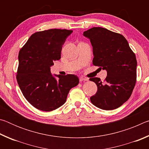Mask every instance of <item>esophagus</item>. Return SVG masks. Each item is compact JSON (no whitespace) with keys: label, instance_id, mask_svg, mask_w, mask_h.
Listing matches in <instances>:
<instances>
[{"label":"esophagus","instance_id":"34e87169","mask_svg":"<svg viewBox=\"0 0 149 149\" xmlns=\"http://www.w3.org/2000/svg\"><path fill=\"white\" fill-rule=\"evenodd\" d=\"M88 81L87 78H85V77H79V81H80V82H82V81Z\"/></svg>","mask_w":149,"mask_h":149}]
</instances>
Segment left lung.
<instances>
[{
	"instance_id": "1",
	"label": "left lung",
	"mask_w": 149,
	"mask_h": 149,
	"mask_svg": "<svg viewBox=\"0 0 149 149\" xmlns=\"http://www.w3.org/2000/svg\"><path fill=\"white\" fill-rule=\"evenodd\" d=\"M90 39L94 58L93 64L107 71L104 81L90 78L97 85V92L90 98L95 107L114 110L130 99L137 80V60L122 35L106 28L94 27L84 31Z\"/></svg>"
}]
</instances>
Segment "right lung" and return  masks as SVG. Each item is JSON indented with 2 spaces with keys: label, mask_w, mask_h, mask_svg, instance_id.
<instances>
[{
  "label": "right lung",
  "mask_w": 149,
  "mask_h": 149,
  "mask_svg": "<svg viewBox=\"0 0 149 149\" xmlns=\"http://www.w3.org/2000/svg\"><path fill=\"white\" fill-rule=\"evenodd\" d=\"M73 31L50 29L31 35L19 50L16 79L26 100L37 109L50 112L66 101L72 87L79 84L75 75L50 73L53 62L61 58L62 45Z\"/></svg>",
  "instance_id": "1"
}]
</instances>
